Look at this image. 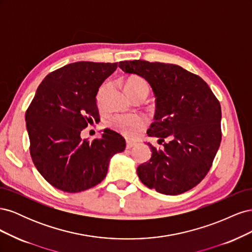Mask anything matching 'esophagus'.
Returning a JSON list of instances; mask_svg holds the SVG:
<instances>
[{
	"mask_svg": "<svg viewBox=\"0 0 252 252\" xmlns=\"http://www.w3.org/2000/svg\"><path fill=\"white\" fill-rule=\"evenodd\" d=\"M135 143H133V142H130V141H127L126 142V149H131L132 147H134L135 146Z\"/></svg>",
	"mask_w": 252,
	"mask_h": 252,
	"instance_id": "34e87169",
	"label": "esophagus"
}]
</instances>
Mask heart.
I'll list each match as a JSON object with an SVG mask.
<instances>
[{"label": "heart", "instance_id": "heart-1", "mask_svg": "<svg viewBox=\"0 0 252 252\" xmlns=\"http://www.w3.org/2000/svg\"><path fill=\"white\" fill-rule=\"evenodd\" d=\"M104 88L105 87L102 88L101 94L104 91ZM125 89L132 98L141 96L146 98L150 90L147 81L141 77H131L128 79L125 83ZM109 124L117 131L125 135L126 138L133 139L136 138L143 130L145 125H146V122L142 117L136 116V114H117V116L111 118Z\"/></svg>", "mask_w": 252, "mask_h": 252}]
</instances>
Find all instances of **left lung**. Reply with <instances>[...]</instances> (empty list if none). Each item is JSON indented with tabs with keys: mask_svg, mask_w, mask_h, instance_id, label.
Instances as JSON below:
<instances>
[{
	"mask_svg": "<svg viewBox=\"0 0 252 252\" xmlns=\"http://www.w3.org/2000/svg\"><path fill=\"white\" fill-rule=\"evenodd\" d=\"M119 67L149 83L157 109L147 134L169 139L162 149L148 143L151 158L136 169L141 182L167 195L188 191L208 173L220 147V102L202 78L179 65L134 60Z\"/></svg>",
	"mask_w": 252,
	"mask_h": 252,
	"instance_id": "1",
	"label": "left lung"
}]
</instances>
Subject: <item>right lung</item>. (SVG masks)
<instances>
[{"mask_svg": "<svg viewBox=\"0 0 252 252\" xmlns=\"http://www.w3.org/2000/svg\"><path fill=\"white\" fill-rule=\"evenodd\" d=\"M118 63L75 62L50 72L37 87L25 114L30 156L42 177L65 192L101 183L110 158L124 151L125 139L105 129L100 139H81L98 118L96 94Z\"/></svg>", "mask_w": 252, "mask_h": 252, "instance_id": "1", "label": "right lung"}]
</instances>
